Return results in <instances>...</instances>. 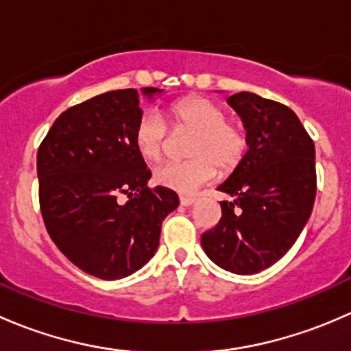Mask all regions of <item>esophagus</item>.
<instances>
[{
    "label": "esophagus",
    "instance_id": "esophagus-1",
    "mask_svg": "<svg viewBox=\"0 0 351 351\" xmlns=\"http://www.w3.org/2000/svg\"><path fill=\"white\" fill-rule=\"evenodd\" d=\"M195 200H197V198L193 195H182V197H180V204L185 205V207H190V205H193V204H195Z\"/></svg>",
    "mask_w": 351,
    "mask_h": 351
}]
</instances>
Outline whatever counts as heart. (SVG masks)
<instances>
[{
	"label": "heart",
	"mask_w": 351,
	"mask_h": 351,
	"mask_svg": "<svg viewBox=\"0 0 351 351\" xmlns=\"http://www.w3.org/2000/svg\"><path fill=\"white\" fill-rule=\"evenodd\" d=\"M168 120L173 130L193 132L186 153L192 158L171 161L159 166L154 180L176 192H192L221 171H232L241 162L247 149L246 130L236 120H229L226 110L204 97H190L168 108ZM169 129L166 120L156 110H147L134 127V144L146 161L162 158L168 144Z\"/></svg>",
	"instance_id": "heart-1"
}]
</instances>
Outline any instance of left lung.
<instances>
[{"label": "left lung", "instance_id": "left-lung-1", "mask_svg": "<svg viewBox=\"0 0 351 351\" xmlns=\"http://www.w3.org/2000/svg\"><path fill=\"white\" fill-rule=\"evenodd\" d=\"M241 117L247 151L217 190L222 217L202 234L205 254L224 270L253 275L277 263L309 221L316 198V149L295 113L241 91L228 98Z\"/></svg>", "mask_w": 351, "mask_h": 351}]
</instances>
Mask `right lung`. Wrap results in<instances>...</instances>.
Listing matches in <instances>:
<instances>
[{
  "label": "right lung",
  "mask_w": 351,
  "mask_h": 351,
  "mask_svg": "<svg viewBox=\"0 0 351 351\" xmlns=\"http://www.w3.org/2000/svg\"><path fill=\"white\" fill-rule=\"evenodd\" d=\"M161 91L143 88L147 98ZM141 115L139 91H107L62 112L37 153L49 236L71 263L101 280L143 268L180 204L173 190L147 186L151 171L134 144Z\"/></svg>",
  "instance_id": "1"
}]
</instances>
